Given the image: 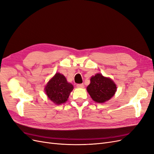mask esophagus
<instances>
[{"label": "esophagus", "instance_id": "obj_1", "mask_svg": "<svg viewBox=\"0 0 154 154\" xmlns=\"http://www.w3.org/2000/svg\"><path fill=\"white\" fill-rule=\"evenodd\" d=\"M76 87L78 88H83V87H84V85H83V83H81V84H77Z\"/></svg>", "mask_w": 154, "mask_h": 154}]
</instances>
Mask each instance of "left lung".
I'll return each instance as SVG.
<instances>
[{
	"instance_id": "left-lung-1",
	"label": "left lung",
	"mask_w": 154,
	"mask_h": 154,
	"mask_svg": "<svg viewBox=\"0 0 154 154\" xmlns=\"http://www.w3.org/2000/svg\"><path fill=\"white\" fill-rule=\"evenodd\" d=\"M116 85L110 78L101 74H96L91 78V83L87 87L92 99L97 103H104L112 97L116 91Z\"/></svg>"
}]
</instances>
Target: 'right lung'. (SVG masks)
Segmentation results:
<instances>
[{"label": "right lung", "mask_w": 154, "mask_h": 154, "mask_svg": "<svg viewBox=\"0 0 154 154\" xmlns=\"http://www.w3.org/2000/svg\"><path fill=\"white\" fill-rule=\"evenodd\" d=\"M45 92L49 98L55 104L66 102L73 89V85L67 82L62 74L57 73L45 87Z\"/></svg>", "instance_id": "1"}]
</instances>
